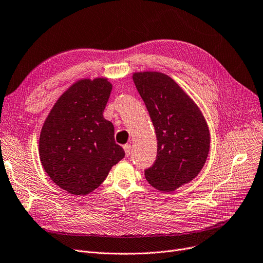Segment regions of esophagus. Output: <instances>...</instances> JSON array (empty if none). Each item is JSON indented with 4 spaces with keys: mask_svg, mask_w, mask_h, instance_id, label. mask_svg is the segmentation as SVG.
I'll use <instances>...</instances> for the list:
<instances>
[{
    "mask_svg": "<svg viewBox=\"0 0 263 263\" xmlns=\"http://www.w3.org/2000/svg\"><path fill=\"white\" fill-rule=\"evenodd\" d=\"M131 145L130 144H125L123 146V149H124V153H125V157H129L130 154H131Z\"/></svg>",
    "mask_w": 263,
    "mask_h": 263,
    "instance_id": "34e87169",
    "label": "esophagus"
}]
</instances>
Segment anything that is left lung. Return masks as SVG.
<instances>
[{"label": "left lung", "mask_w": 263, "mask_h": 263, "mask_svg": "<svg viewBox=\"0 0 263 263\" xmlns=\"http://www.w3.org/2000/svg\"><path fill=\"white\" fill-rule=\"evenodd\" d=\"M133 82L152 118L157 159L145 177L160 191L171 192L195 178L210 153L211 135L202 111L170 76L138 72Z\"/></svg>", "instance_id": "8db88e82"}]
</instances>
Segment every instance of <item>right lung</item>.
Instances as JSON below:
<instances>
[{"instance_id":"right-lung-1","label":"right lung","mask_w":263,"mask_h":263,"mask_svg":"<svg viewBox=\"0 0 263 263\" xmlns=\"http://www.w3.org/2000/svg\"><path fill=\"white\" fill-rule=\"evenodd\" d=\"M107 78H84L55 102L40 135V159L50 179L71 195L97 189L124 157L103 117L110 96Z\"/></svg>"}]
</instances>
